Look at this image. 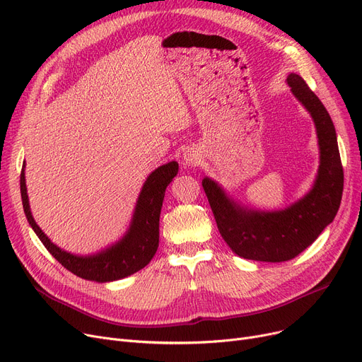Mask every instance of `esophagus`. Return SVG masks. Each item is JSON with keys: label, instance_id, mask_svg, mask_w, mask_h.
Listing matches in <instances>:
<instances>
[{"label": "esophagus", "instance_id": "esophagus-1", "mask_svg": "<svg viewBox=\"0 0 362 362\" xmlns=\"http://www.w3.org/2000/svg\"><path fill=\"white\" fill-rule=\"evenodd\" d=\"M182 160H183L185 167H195L201 161V152L197 148L187 149L183 154Z\"/></svg>", "mask_w": 362, "mask_h": 362}]
</instances>
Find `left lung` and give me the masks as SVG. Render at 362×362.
I'll use <instances>...</instances> for the list:
<instances>
[{
	"label": "left lung",
	"mask_w": 362,
	"mask_h": 362,
	"mask_svg": "<svg viewBox=\"0 0 362 362\" xmlns=\"http://www.w3.org/2000/svg\"><path fill=\"white\" fill-rule=\"evenodd\" d=\"M286 82L317 130L320 165L311 191L284 210L259 211L239 205L216 180H202L221 238L246 259L281 262L299 255L334 220L344 192V167L326 107L299 74L291 73Z\"/></svg>",
	"instance_id": "1"
}]
</instances>
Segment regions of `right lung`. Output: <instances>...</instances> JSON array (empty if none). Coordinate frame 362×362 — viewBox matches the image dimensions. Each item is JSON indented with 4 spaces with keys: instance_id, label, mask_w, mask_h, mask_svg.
Here are the masks:
<instances>
[{
    "instance_id": "right-lung-1",
    "label": "right lung",
    "mask_w": 362,
    "mask_h": 362,
    "mask_svg": "<svg viewBox=\"0 0 362 362\" xmlns=\"http://www.w3.org/2000/svg\"><path fill=\"white\" fill-rule=\"evenodd\" d=\"M179 164L170 161L160 165L146 177L130 226L124 236L108 248L93 255H74L52 243L32 217L28 198L25 163L21 175V192L26 218L48 252L64 269L85 280L107 283L139 272L156 255L160 239V214L165 187L177 175Z\"/></svg>"
}]
</instances>
